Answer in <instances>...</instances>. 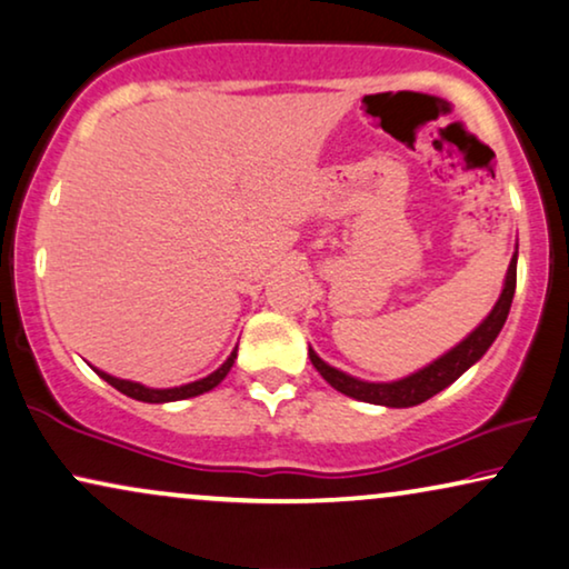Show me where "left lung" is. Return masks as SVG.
<instances>
[{
  "label": "left lung",
  "mask_w": 569,
  "mask_h": 569,
  "mask_svg": "<svg viewBox=\"0 0 569 569\" xmlns=\"http://www.w3.org/2000/svg\"><path fill=\"white\" fill-rule=\"evenodd\" d=\"M515 280H518V252L512 254L510 268H507V276H505L502 293H499L497 305L487 315V320H483L471 336L460 340L456 348H450L448 353L439 356V359L431 361L429 367L403 377V380H396V382L356 380V377L340 372V369L330 367V363H325L312 348H309V359H312L317 372H320L332 388L343 392L348 398L363 400V403H375V406H388V408L419 406L431 396H437L439 390H445L448 385L456 382L466 369H471L473 363L489 351V346L495 343L499 330H502L507 315H510V305L515 297Z\"/></svg>",
  "instance_id": "left-lung-1"
}]
</instances>
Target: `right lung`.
I'll return each instance as SVG.
<instances>
[{
  "label": "right lung",
  "mask_w": 569,
  "mask_h": 569,
  "mask_svg": "<svg viewBox=\"0 0 569 569\" xmlns=\"http://www.w3.org/2000/svg\"><path fill=\"white\" fill-rule=\"evenodd\" d=\"M233 359H237V348H233L229 359H226L221 367L216 369L213 375L202 377V380L197 382H189V385H179V388H166V390H158V388H146V385L140 382H130V380H119V377H111L101 372V369H96L98 377H103L106 382L111 385V388H117L119 392H124L127 398H134V400H142V403H171V400H187V398H194V396H202V392L213 390L216 385H221V380L226 375L231 372L233 367Z\"/></svg>",
  "instance_id": "obj_1"
}]
</instances>
